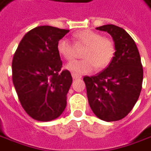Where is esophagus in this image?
<instances>
[{
  "instance_id": "esophagus-1",
  "label": "esophagus",
  "mask_w": 151,
  "mask_h": 151,
  "mask_svg": "<svg viewBox=\"0 0 151 151\" xmlns=\"http://www.w3.org/2000/svg\"><path fill=\"white\" fill-rule=\"evenodd\" d=\"M71 76H72V77L73 79H79V78H81V75H79V74H76V73H72L71 74Z\"/></svg>"
}]
</instances>
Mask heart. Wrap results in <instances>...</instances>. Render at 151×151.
Segmentation results:
<instances>
[{
	"instance_id": "1",
	"label": "heart",
	"mask_w": 151,
	"mask_h": 151,
	"mask_svg": "<svg viewBox=\"0 0 151 151\" xmlns=\"http://www.w3.org/2000/svg\"><path fill=\"white\" fill-rule=\"evenodd\" d=\"M76 45H86L82 53L83 60H73L65 68L76 74L91 73L96 68L104 69L111 63L115 54L114 42L108 37H101V34L91 30H82L73 34ZM57 51L67 60L75 57V46L67 38L58 41Z\"/></svg>"
}]
</instances>
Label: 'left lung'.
<instances>
[{"mask_svg": "<svg viewBox=\"0 0 151 151\" xmlns=\"http://www.w3.org/2000/svg\"><path fill=\"white\" fill-rule=\"evenodd\" d=\"M96 30L111 35L116 52L107 68L83 80L94 114L105 121H116L127 116L137 101L142 88L143 68L135 42L123 28L105 25Z\"/></svg>", "mask_w": 151, "mask_h": 151, "instance_id": "left-lung-1", "label": "left lung"}]
</instances>
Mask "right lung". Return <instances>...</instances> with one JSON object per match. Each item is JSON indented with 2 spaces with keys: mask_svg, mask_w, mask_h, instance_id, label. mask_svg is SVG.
<instances>
[{
  "mask_svg": "<svg viewBox=\"0 0 151 151\" xmlns=\"http://www.w3.org/2000/svg\"><path fill=\"white\" fill-rule=\"evenodd\" d=\"M69 30L37 26L21 40L12 60V80L21 106L39 121L58 118L65 109L72 84L70 71H60L56 45Z\"/></svg>",
  "mask_w": 151,
  "mask_h": 151,
  "instance_id": "1",
  "label": "right lung"
}]
</instances>
